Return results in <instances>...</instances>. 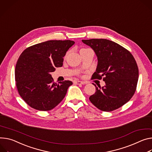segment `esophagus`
<instances>
[{
  "mask_svg": "<svg viewBox=\"0 0 152 152\" xmlns=\"http://www.w3.org/2000/svg\"><path fill=\"white\" fill-rule=\"evenodd\" d=\"M74 84H77V85H80V84H86V82H82V81H80V80H74Z\"/></svg>",
  "mask_w": 152,
  "mask_h": 152,
  "instance_id": "esophagus-1",
  "label": "esophagus"
}]
</instances>
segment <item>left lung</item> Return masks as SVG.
<instances>
[{"instance_id":"obj_1","label":"left lung","mask_w":152,"mask_h":152,"mask_svg":"<svg viewBox=\"0 0 152 152\" xmlns=\"http://www.w3.org/2000/svg\"><path fill=\"white\" fill-rule=\"evenodd\" d=\"M90 46L98 58L93 79L103 77L105 85L90 96V102L104 112L115 110L130 100L138 80L139 71L133 55L126 48L104 39L82 40Z\"/></svg>"}]
</instances>
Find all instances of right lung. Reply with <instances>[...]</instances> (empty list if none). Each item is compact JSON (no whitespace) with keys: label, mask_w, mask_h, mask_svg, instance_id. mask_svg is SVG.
Instances as JSON below:
<instances>
[{"label":"right lung","mask_w":152,"mask_h":152,"mask_svg":"<svg viewBox=\"0 0 152 152\" xmlns=\"http://www.w3.org/2000/svg\"><path fill=\"white\" fill-rule=\"evenodd\" d=\"M75 44L73 40H48L26 48L15 68L18 92L31 107L49 111L64 98L70 80L55 83L51 73L63 65L66 51Z\"/></svg>","instance_id":"1"}]
</instances>
